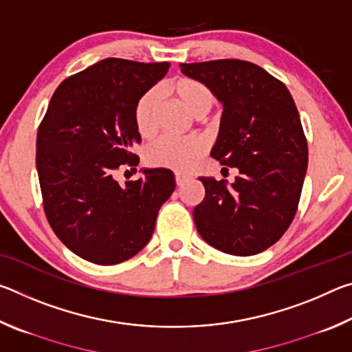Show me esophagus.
Segmentation results:
<instances>
[{"instance_id": "obj_1", "label": "esophagus", "mask_w": 352, "mask_h": 352, "mask_svg": "<svg viewBox=\"0 0 352 352\" xmlns=\"http://www.w3.org/2000/svg\"><path fill=\"white\" fill-rule=\"evenodd\" d=\"M188 175L186 174H183V172H175V183L178 184V186H182V184H184V182L188 180Z\"/></svg>"}]
</instances>
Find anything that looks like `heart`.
<instances>
[{
	"label": "heart",
	"mask_w": 352,
	"mask_h": 352,
	"mask_svg": "<svg viewBox=\"0 0 352 352\" xmlns=\"http://www.w3.org/2000/svg\"><path fill=\"white\" fill-rule=\"evenodd\" d=\"M174 91L195 116H205L216 104V94L205 82L182 77L174 82ZM162 102V91L151 88L138 99L133 110L135 127L141 136H152L157 132V113ZM206 141L200 136L163 135L146 148V160L151 166L174 170L192 169L199 158L206 152Z\"/></svg>",
	"instance_id": "obj_1"
}]
</instances>
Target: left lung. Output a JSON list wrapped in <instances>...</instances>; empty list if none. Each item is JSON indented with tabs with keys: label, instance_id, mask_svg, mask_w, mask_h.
Returning a JSON list of instances; mask_svg holds the SVG:
<instances>
[{
	"label": "left lung",
	"instance_id": "8db88e82",
	"mask_svg": "<svg viewBox=\"0 0 352 352\" xmlns=\"http://www.w3.org/2000/svg\"><path fill=\"white\" fill-rule=\"evenodd\" d=\"M223 104L211 157L239 169L231 186L200 177L205 199L194 208L199 234L220 252H264L294 220L307 170V141L290 91L258 65L237 58L180 63Z\"/></svg>",
	"mask_w": 352,
	"mask_h": 352
}]
</instances>
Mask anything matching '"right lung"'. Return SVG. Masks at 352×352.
Masks as SVG:
<instances>
[{"label": "right lung", "mask_w": 352, "mask_h": 352, "mask_svg": "<svg viewBox=\"0 0 352 352\" xmlns=\"http://www.w3.org/2000/svg\"><path fill=\"white\" fill-rule=\"evenodd\" d=\"M169 62L104 58L57 87L37 133V172L52 231L71 252L99 265L132 258L151 241L174 172L144 169L121 186L115 174L138 166L133 110Z\"/></svg>", "instance_id": "right-lung-1"}]
</instances>
